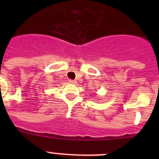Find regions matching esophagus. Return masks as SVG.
<instances>
[{
  "label": "esophagus",
  "instance_id": "34e87169",
  "mask_svg": "<svg viewBox=\"0 0 159 159\" xmlns=\"http://www.w3.org/2000/svg\"><path fill=\"white\" fill-rule=\"evenodd\" d=\"M69 83H70V84H75V83H76V81H75V80H69Z\"/></svg>",
  "mask_w": 159,
  "mask_h": 159
}]
</instances>
